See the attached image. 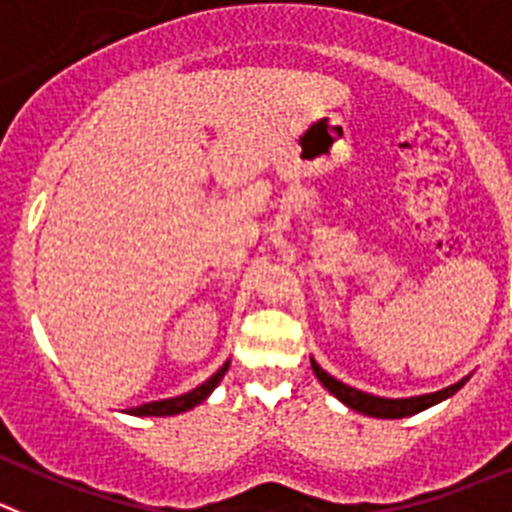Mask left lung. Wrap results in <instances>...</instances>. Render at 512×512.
I'll use <instances>...</instances> for the list:
<instances>
[{"mask_svg": "<svg viewBox=\"0 0 512 512\" xmlns=\"http://www.w3.org/2000/svg\"><path fill=\"white\" fill-rule=\"evenodd\" d=\"M310 366H313L315 376L331 391L336 399H341L346 407L356 409L361 414H369V417H379V419H401V417H412V414L424 412V409L434 407L439 401L450 399L455 391H460L465 386L467 379L457 381V384L447 386L442 391H434V394H422V396H409V399H384V396H374V394H366V391H358L353 386L343 384V381L333 379L328 371H323L321 366L315 364L313 358H310Z\"/></svg>", "mask_w": 512, "mask_h": 512, "instance_id": "left-lung-1", "label": "left lung"}]
</instances>
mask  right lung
Returning <instances> with one entry per match:
<instances>
[{
  "mask_svg": "<svg viewBox=\"0 0 512 512\" xmlns=\"http://www.w3.org/2000/svg\"><path fill=\"white\" fill-rule=\"evenodd\" d=\"M227 369H229V361L222 366V369L217 371V374L209 376V379L204 381L202 386H197V389H191L189 394L174 396V399L148 401V404H143V407L131 409V414H136V417H171V414L189 412V409H194V407H197V404H202V401L207 399V396L212 394L214 389H217V384H219V381H222V376L227 374Z\"/></svg>",
  "mask_w": 512,
  "mask_h": 512,
  "instance_id": "1",
  "label": "right lung"
}]
</instances>
